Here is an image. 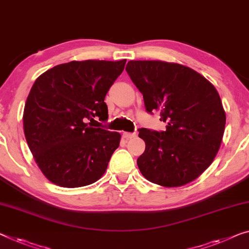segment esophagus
<instances>
[{
    "label": "esophagus",
    "mask_w": 249,
    "mask_h": 249,
    "mask_svg": "<svg viewBox=\"0 0 249 249\" xmlns=\"http://www.w3.org/2000/svg\"><path fill=\"white\" fill-rule=\"evenodd\" d=\"M135 136H136L135 133H127V132H124L123 133V137H124V139H126V140H131V139H133V137H135Z\"/></svg>",
    "instance_id": "1"
}]
</instances>
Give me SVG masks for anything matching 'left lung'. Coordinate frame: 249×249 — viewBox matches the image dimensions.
<instances>
[{"mask_svg":"<svg viewBox=\"0 0 249 249\" xmlns=\"http://www.w3.org/2000/svg\"><path fill=\"white\" fill-rule=\"evenodd\" d=\"M126 71L142 92L147 112H160L164 132L139 129L145 151L137 166L146 180L181 187L201 176L219 151L226 113L209 80L187 66L131 60Z\"/></svg>","mask_w":249,"mask_h":249,"instance_id":"8db88e82","label":"left lung"}]
</instances>
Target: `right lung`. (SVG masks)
Listing matches in <instances>:
<instances>
[{"label":"right lung","mask_w":249,"mask_h":249,"mask_svg":"<svg viewBox=\"0 0 249 249\" xmlns=\"http://www.w3.org/2000/svg\"><path fill=\"white\" fill-rule=\"evenodd\" d=\"M120 61H70L40 75L29 92L23 129L43 176L64 188L96 182L120 146L121 134L92 127L108 118L105 96L123 72Z\"/></svg>","instance_id":"right-lung-1"}]
</instances>
